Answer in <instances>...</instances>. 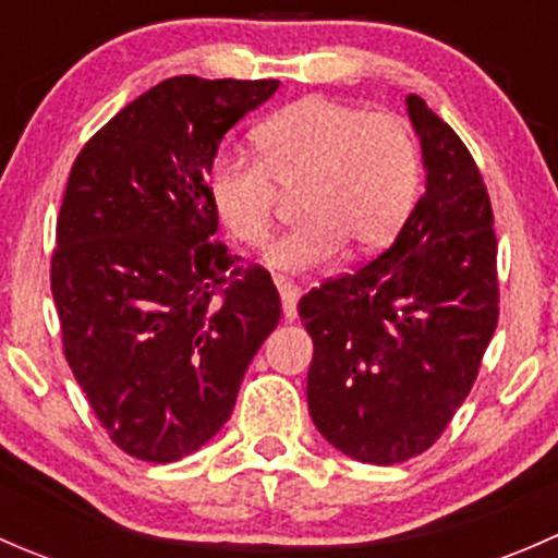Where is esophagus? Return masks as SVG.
Returning <instances> with one entry per match:
<instances>
[{
  "mask_svg": "<svg viewBox=\"0 0 558 558\" xmlns=\"http://www.w3.org/2000/svg\"><path fill=\"white\" fill-rule=\"evenodd\" d=\"M275 286L280 291V300H283V315L286 320L296 318V300H300V286L294 280L283 278V275H275Z\"/></svg>",
  "mask_w": 558,
  "mask_h": 558,
  "instance_id": "esophagus-1",
  "label": "esophagus"
}]
</instances>
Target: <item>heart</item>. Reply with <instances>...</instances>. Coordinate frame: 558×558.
<instances>
[{
	"mask_svg": "<svg viewBox=\"0 0 558 558\" xmlns=\"http://www.w3.org/2000/svg\"><path fill=\"white\" fill-rule=\"evenodd\" d=\"M256 159L218 156L207 194L229 238L264 247L283 196L302 218L269 247L286 272L329 264L342 245L356 256L391 243L421 191V145L404 118L331 97H305L269 116L253 134Z\"/></svg>",
	"mask_w": 558,
	"mask_h": 558,
	"instance_id": "heart-1",
	"label": "heart"
}]
</instances>
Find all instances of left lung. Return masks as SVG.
I'll return each instance as SVG.
<instances>
[{
    "label": "left lung",
    "instance_id": "1",
    "mask_svg": "<svg viewBox=\"0 0 558 558\" xmlns=\"http://www.w3.org/2000/svg\"><path fill=\"white\" fill-rule=\"evenodd\" d=\"M408 112L424 150V194L380 256L300 300L313 337V424L337 451L384 466L440 440L499 320L483 174L424 99L410 94Z\"/></svg>",
    "mask_w": 558,
    "mask_h": 558
}]
</instances>
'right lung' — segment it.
<instances>
[{"label":"right lung","mask_w":558,"mask_h":558,"mask_svg":"<svg viewBox=\"0 0 558 558\" xmlns=\"http://www.w3.org/2000/svg\"><path fill=\"white\" fill-rule=\"evenodd\" d=\"M278 86L170 77L110 118L72 165L50 291L66 364L134 459L167 464L205 446L278 326L272 278L213 238L207 194L223 134Z\"/></svg>","instance_id":"1"}]
</instances>
